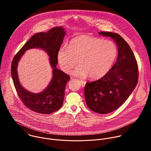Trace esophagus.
Instances as JSON below:
<instances>
[{
    "label": "esophagus",
    "mask_w": 151,
    "mask_h": 151,
    "mask_svg": "<svg viewBox=\"0 0 151 151\" xmlns=\"http://www.w3.org/2000/svg\"><path fill=\"white\" fill-rule=\"evenodd\" d=\"M80 82H81V85L82 86V87H84V86L85 85V83H86V82L85 81H83V80H80Z\"/></svg>",
    "instance_id": "obj_1"
}]
</instances>
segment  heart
Here are the masks:
<instances>
[{
    "label": "heart",
    "mask_w": 151,
    "mask_h": 151,
    "mask_svg": "<svg viewBox=\"0 0 151 151\" xmlns=\"http://www.w3.org/2000/svg\"><path fill=\"white\" fill-rule=\"evenodd\" d=\"M117 54V47L113 41L81 35L72 39L68 47L61 46L57 59L64 72L69 73L78 60L80 66L73 72L75 75H89L91 79H98L110 70Z\"/></svg>",
    "instance_id": "b5f03b06"
}]
</instances>
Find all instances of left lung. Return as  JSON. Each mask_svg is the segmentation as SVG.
Segmentation results:
<instances>
[{"label":"left lung","instance_id":"obj_1","mask_svg":"<svg viewBox=\"0 0 151 151\" xmlns=\"http://www.w3.org/2000/svg\"><path fill=\"white\" fill-rule=\"evenodd\" d=\"M99 34L114 39L118 47V58L104 76L86 83L84 94L88 108L106 114L117 109L130 96L137 84L139 70L133 52L122 37L112 32Z\"/></svg>","mask_w":151,"mask_h":151}]
</instances>
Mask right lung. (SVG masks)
<instances>
[{
    "label": "right lung",
    "instance_id": "add662e5",
    "mask_svg": "<svg viewBox=\"0 0 151 151\" xmlns=\"http://www.w3.org/2000/svg\"><path fill=\"white\" fill-rule=\"evenodd\" d=\"M66 32L61 27H54L47 32L36 33L26 43L14 56L11 64V76L18 96L27 108L41 114H50L58 111L63 105L64 91L70 76L56 68L58 61L57 54L60 48ZM32 47L45 50L50 56L53 68V79L44 91L34 94L26 91L20 85L17 78V63L24 52Z\"/></svg>",
    "mask_w": 151,
    "mask_h": 151
}]
</instances>
